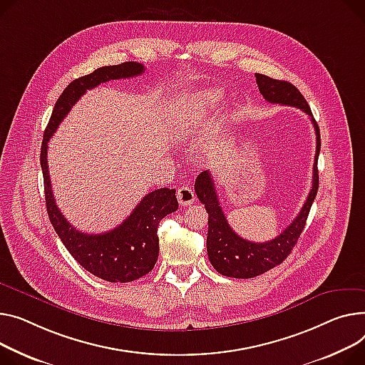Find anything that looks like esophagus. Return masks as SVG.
Returning <instances> with one entry per match:
<instances>
[{
  "instance_id": "esophagus-1",
  "label": "esophagus",
  "mask_w": 365,
  "mask_h": 365,
  "mask_svg": "<svg viewBox=\"0 0 365 365\" xmlns=\"http://www.w3.org/2000/svg\"><path fill=\"white\" fill-rule=\"evenodd\" d=\"M178 201L182 207L190 205L193 201H195V192H193V189H190L189 186H182L178 190Z\"/></svg>"
}]
</instances>
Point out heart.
I'll list each match as a JSON object with an SVG mask.
<instances>
[{"label":"heart","instance_id":"heart-1","mask_svg":"<svg viewBox=\"0 0 365 365\" xmlns=\"http://www.w3.org/2000/svg\"><path fill=\"white\" fill-rule=\"evenodd\" d=\"M217 95H214L212 92H205V93H202V96H201V100L200 101H195V103H192V104H189L187 106V111H189V115H192V113L193 111H197L201 106H211V104H215L217 103Z\"/></svg>","mask_w":365,"mask_h":365}]
</instances>
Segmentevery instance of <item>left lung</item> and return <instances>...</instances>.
Returning <instances> with one entry per match:
<instances>
[{
	"instance_id": "left-lung-1",
	"label": "left lung",
	"mask_w": 365,
	"mask_h": 365,
	"mask_svg": "<svg viewBox=\"0 0 365 365\" xmlns=\"http://www.w3.org/2000/svg\"><path fill=\"white\" fill-rule=\"evenodd\" d=\"M257 85L264 98L272 104L290 106L302 110L309 115L315 136H317V148H315V158L312 167V186L308 193V198L301 208L295 220L290 223L277 237L267 242H251L239 235L229 226L226 215L220 207L214 187V180L208 170L202 172L195 180V192L198 200L205 205L208 212V235H207V254L214 269L227 277L235 279H251L265 272L274 269L282 264L286 257L292 252V248L305 227L307 218L319 190V154L322 147L320 129L317 121L314 120L311 108L302 93L286 81H277L269 76L255 73Z\"/></svg>"
}]
</instances>
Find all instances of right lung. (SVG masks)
Here are the masks:
<instances>
[{
  "instance_id": "add662e5",
  "label": "right lung",
  "mask_w": 365,
  "mask_h": 365,
  "mask_svg": "<svg viewBox=\"0 0 365 365\" xmlns=\"http://www.w3.org/2000/svg\"><path fill=\"white\" fill-rule=\"evenodd\" d=\"M145 67L140 63L126 61L118 66L100 67L89 75L73 81L58 96L43 132L41 147L46 211L56 233L71 257L86 272L111 283L133 282L154 269L160 251L157 229L163 218L175 212L179 207L176 189L161 187L150 192L140 200L126 220L110 232L98 235L79 232L66 220L56 204L48 173V140L88 89L108 81L139 76Z\"/></svg>"
}]
</instances>
